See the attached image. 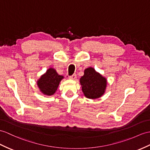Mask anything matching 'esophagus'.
Returning a JSON list of instances; mask_svg holds the SVG:
<instances>
[{
    "label": "esophagus",
    "instance_id": "1",
    "mask_svg": "<svg viewBox=\"0 0 150 150\" xmlns=\"http://www.w3.org/2000/svg\"><path fill=\"white\" fill-rule=\"evenodd\" d=\"M76 78V74H73L71 76H69V79H75Z\"/></svg>",
    "mask_w": 150,
    "mask_h": 150
}]
</instances>
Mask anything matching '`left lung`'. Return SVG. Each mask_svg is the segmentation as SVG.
Instances as JSON below:
<instances>
[{
	"label": "left lung",
	"instance_id": "8db88e82",
	"mask_svg": "<svg viewBox=\"0 0 150 150\" xmlns=\"http://www.w3.org/2000/svg\"><path fill=\"white\" fill-rule=\"evenodd\" d=\"M79 82L84 96L90 99H96L104 94L108 81L94 68L89 67L85 69L84 75L79 79Z\"/></svg>",
	"mask_w": 150,
	"mask_h": 150
}]
</instances>
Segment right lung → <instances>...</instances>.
Here are the masks:
<instances>
[{
	"instance_id": "1",
	"label": "right lung",
	"mask_w": 150,
	"mask_h": 150,
	"mask_svg": "<svg viewBox=\"0 0 150 150\" xmlns=\"http://www.w3.org/2000/svg\"><path fill=\"white\" fill-rule=\"evenodd\" d=\"M64 78L59 75L54 68H49L37 81V85L42 94L47 96H53L58 89L60 81Z\"/></svg>"
}]
</instances>
